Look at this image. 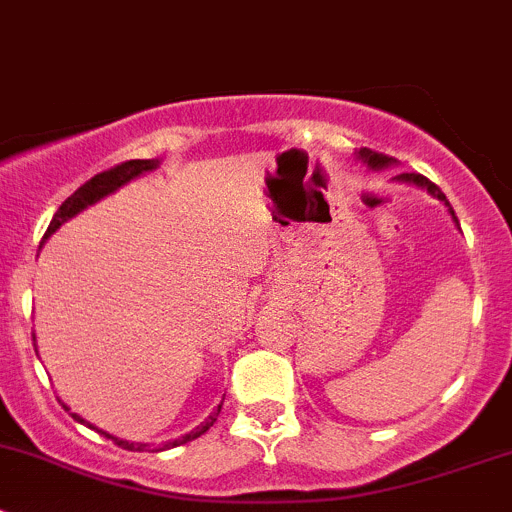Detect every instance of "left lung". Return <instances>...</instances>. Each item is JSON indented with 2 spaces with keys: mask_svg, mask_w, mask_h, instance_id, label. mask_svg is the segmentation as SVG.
<instances>
[{
  "mask_svg": "<svg viewBox=\"0 0 512 512\" xmlns=\"http://www.w3.org/2000/svg\"><path fill=\"white\" fill-rule=\"evenodd\" d=\"M356 158H359L361 163H364L366 168H369V170H384V168H391V165H396V160H394V158L384 156V153L369 151V148H361V151L356 153ZM394 180H399V183H409V185H416V188L426 190L428 195H433V198H436V200H441V203L446 205V208H448V213H451L453 223L458 225V218H456V213H453L451 203H448V200H446V195L441 193V188H438V185H433L431 180H428V178H423V175H418V173H401V175H396Z\"/></svg>",
  "mask_w": 512,
  "mask_h": 512,
  "instance_id": "8db88e82",
  "label": "left lung"
}]
</instances>
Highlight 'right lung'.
<instances>
[{
  "instance_id": "right-lung-1",
  "label": "right lung",
  "mask_w": 512,
  "mask_h": 512,
  "mask_svg": "<svg viewBox=\"0 0 512 512\" xmlns=\"http://www.w3.org/2000/svg\"><path fill=\"white\" fill-rule=\"evenodd\" d=\"M158 165H160V160H158V158H148V160H128V163H121V165H116V168H111V170H103V173L94 175V178H91L89 183H84V185H81V188L76 190V193L71 195V198H66L64 203H61V208L56 210V213H54V218H51V223H49V230H46L44 240H46V237H51V235H54V232L59 230V227L66 223V220L76 218V215H79L81 210L91 208V205H96L98 200H103V198H106V195L116 193V190H118V188H123V185H126V183H131V180L141 178L143 173H151V170H156ZM34 342H36V337H34ZM34 349H36V344H34ZM64 409H66V411H71L69 406H64ZM220 409H223V404H218V406H215V409H213V414H210L208 418H205V421L200 423V426H195L193 431H188V433H185V436L175 438V441H165L163 446L156 448V451H165V448L183 446V443H188V441H195V438H198V436H203V433L208 431V428L213 426L215 421H218V416H220ZM71 416H74V421L84 423V426L94 428V431L103 433V436H106V438H111V441L116 443V446L126 448V451H146V448H148V443H133V441H123V438L113 436V433H108V431H101V428H96L94 423H91V421H86L84 416H79V414H71Z\"/></svg>"
}]
</instances>
